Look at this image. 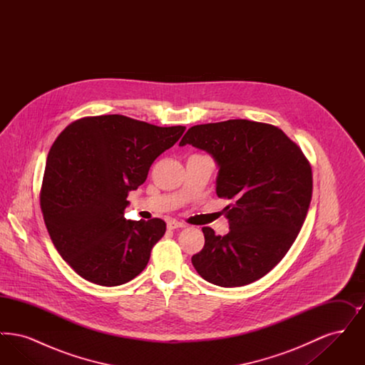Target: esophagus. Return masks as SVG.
<instances>
[{
  "label": "esophagus",
  "mask_w": 365,
  "mask_h": 365,
  "mask_svg": "<svg viewBox=\"0 0 365 365\" xmlns=\"http://www.w3.org/2000/svg\"><path fill=\"white\" fill-rule=\"evenodd\" d=\"M167 227H168V230H176V228H183V227H186V225L182 222H178V220H170L167 223Z\"/></svg>",
  "instance_id": "34e87169"
}]
</instances>
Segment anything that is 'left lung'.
<instances>
[{
  "label": "left lung",
  "mask_w": 365,
  "mask_h": 365,
  "mask_svg": "<svg viewBox=\"0 0 365 365\" xmlns=\"http://www.w3.org/2000/svg\"><path fill=\"white\" fill-rule=\"evenodd\" d=\"M208 152L219 165L216 194L230 231L204 227L205 245L191 257L201 278L222 287L249 284L284 257L307 217L312 168L301 148L280 128L234 119L194 125L180 140Z\"/></svg>",
  "instance_id": "obj_1"
}]
</instances>
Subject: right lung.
Wrapping results in <instances>:
<instances>
[{
	"label": "right lung",
	"mask_w": 365,
	"mask_h": 365,
	"mask_svg": "<svg viewBox=\"0 0 365 365\" xmlns=\"http://www.w3.org/2000/svg\"><path fill=\"white\" fill-rule=\"evenodd\" d=\"M185 130L104 115L71 123L54 140L41 209L54 247L78 275L110 287L145 269L165 222L125 220L127 197Z\"/></svg>",
	"instance_id": "obj_1"
}]
</instances>
